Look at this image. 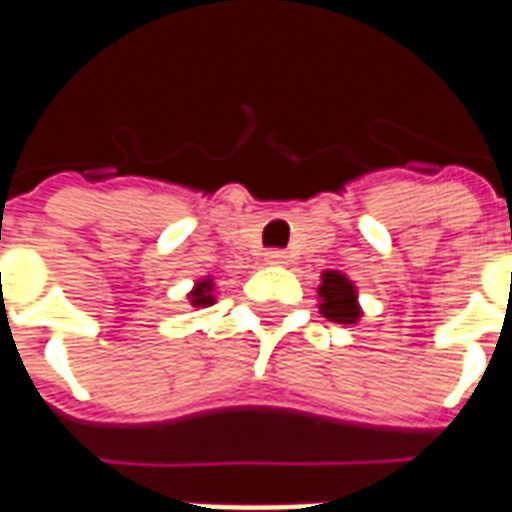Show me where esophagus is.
<instances>
[{
	"mask_svg": "<svg viewBox=\"0 0 512 512\" xmlns=\"http://www.w3.org/2000/svg\"><path fill=\"white\" fill-rule=\"evenodd\" d=\"M266 263L268 266H288L290 255L282 249H271V252H266Z\"/></svg>",
	"mask_w": 512,
	"mask_h": 512,
	"instance_id": "esophagus-1",
	"label": "esophagus"
}]
</instances>
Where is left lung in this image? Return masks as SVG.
Wrapping results in <instances>:
<instances>
[{"label": "left lung", "mask_w": 512, "mask_h": 512, "mask_svg": "<svg viewBox=\"0 0 512 512\" xmlns=\"http://www.w3.org/2000/svg\"><path fill=\"white\" fill-rule=\"evenodd\" d=\"M318 299H321L323 318H329V321L351 326V323L362 318L356 285L345 277L343 271H332V268L323 271L321 285H318Z\"/></svg>", "instance_id": "8db88e82"}]
</instances>
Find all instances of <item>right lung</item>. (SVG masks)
Listing matches in <instances>:
<instances>
[{
	"label": "right lung",
	"mask_w": 512,
	"mask_h": 512,
	"mask_svg": "<svg viewBox=\"0 0 512 512\" xmlns=\"http://www.w3.org/2000/svg\"><path fill=\"white\" fill-rule=\"evenodd\" d=\"M189 301L191 307H197V310L211 307L213 301H216V296H213V277H205L200 279V282H194V288H191L189 293Z\"/></svg>",
	"instance_id": "add662e5"
}]
</instances>
